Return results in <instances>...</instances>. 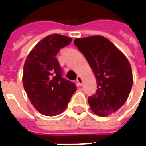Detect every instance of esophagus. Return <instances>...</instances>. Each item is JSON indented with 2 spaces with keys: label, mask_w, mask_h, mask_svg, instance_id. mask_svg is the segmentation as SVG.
<instances>
[{
  "label": "esophagus",
  "mask_w": 146,
  "mask_h": 146,
  "mask_svg": "<svg viewBox=\"0 0 146 146\" xmlns=\"http://www.w3.org/2000/svg\"><path fill=\"white\" fill-rule=\"evenodd\" d=\"M76 83H77V84L79 86H82L83 85V79L81 78V76H78L77 79H76Z\"/></svg>",
  "instance_id": "1"
}]
</instances>
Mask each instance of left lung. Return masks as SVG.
<instances>
[{
  "label": "left lung",
  "instance_id": "obj_1",
  "mask_svg": "<svg viewBox=\"0 0 146 146\" xmlns=\"http://www.w3.org/2000/svg\"><path fill=\"white\" fill-rule=\"evenodd\" d=\"M74 44L83 53L95 74L97 90L88 98L91 110L100 116L115 113L126 102L133 79L125 56L102 36L76 38Z\"/></svg>",
  "mask_w": 146,
  "mask_h": 146
}]
</instances>
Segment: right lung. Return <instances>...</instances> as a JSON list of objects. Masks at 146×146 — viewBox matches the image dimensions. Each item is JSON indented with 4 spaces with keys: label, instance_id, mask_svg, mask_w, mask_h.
Returning a JSON list of instances; mask_svg holds the SVG:
<instances>
[{
    "label": "right lung",
    "instance_id": "right-lung-1",
    "mask_svg": "<svg viewBox=\"0 0 146 146\" xmlns=\"http://www.w3.org/2000/svg\"><path fill=\"white\" fill-rule=\"evenodd\" d=\"M71 41L61 34L49 35L36 43L24 63V90L34 108L46 116L63 113L76 90L75 83L63 77L56 58L60 50Z\"/></svg>",
    "mask_w": 146,
    "mask_h": 146
}]
</instances>
